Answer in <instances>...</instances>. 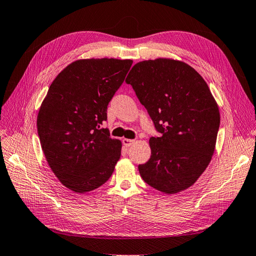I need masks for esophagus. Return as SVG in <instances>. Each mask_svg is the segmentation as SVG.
<instances>
[{
	"instance_id": "obj_1",
	"label": "esophagus",
	"mask_w": 256,
	"mask_h": 256,
	"mask_svg": "<svg viewBox=\"0 0 256 256\" xmlns=\"http://www.w3.org/2000/svg\"><path fill=\"white\" fill-rule=\"evenodd\" d=\"M122 143H124V145H125L126 148H129V146H131V145H132V144L134 143V140H131V139H122Z\"/></svg>"
}]
</instances>
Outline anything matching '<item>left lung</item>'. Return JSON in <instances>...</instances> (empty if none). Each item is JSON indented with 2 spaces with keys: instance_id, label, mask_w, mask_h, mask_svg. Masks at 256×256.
I'll use <instances>...</instances> for the list:
<instances>
[{
  "instance_id": "left-lung-1",
  "label": "left lung",
  "mask_w": 256,
  "mask_h": 256,
  "mask_svg": "<svg viewBox=\"0 0 256 256\" xmlns=\"http://www.w3.org/2000/svg\"><path fill=\"white\" fill-rule=\"evenodd\" d=\"M126 82L162 134L150 138V158L139 164L144 182L169 195L190 188L211 162L220 120L206 82L185 62L167 58L138 62Z\"/></svg>"
}]
</instances>
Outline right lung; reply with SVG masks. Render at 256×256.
<instances>
[{
    "instance_id": "1",
    "label": "right lung",
    "mask_w": 256,
    "mask_h": 256,
    "mask_svg": "<svg viewBox=\"0 0 256 256\" xmlns=\"http://www.w3.org/2000/svg\"><path fill=\"white\" fill-rule=\"evenodd\" d=\"M131 64L130 59L76 60L50 86L38 111V132L48 166L68 190L84 194L112 176L122 142L110 138L102 125Z\"/></svg>"
}]
</instances>
